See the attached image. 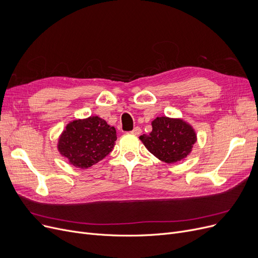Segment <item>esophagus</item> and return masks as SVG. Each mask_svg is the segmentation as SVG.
Instances as JSON below:
<instances>
[{
  "label": "esophagus",
  "mask_w": 258,
  "mask_h": 258,
  "mask_svg": "<svg viewBox=\"0 0 258 258\" xmlns=\"http://www.w3.org/2000/svg\"><path fill=\"white\" fill-rule=\"evenodd\" d=\"M131 133L133 135H136V136H138V135H140L142 133V131H141V128L139 126H136V127H134V130Z\"/></svg>",
  "instance_id": "1"
}]
</instances>
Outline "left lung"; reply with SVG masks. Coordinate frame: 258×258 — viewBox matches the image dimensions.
Here are the masks:
<instances>
[{"label": "left lung", "mask_w": 258, "mask_h": 258, "mask_svg": "<svg viewBox=\"0 0 258 258\" xmlns=\"http://www.w3.org/2000/svg\"><path fill=\"white\" fill-rule=\"evenodd\" d=\"M153 131L142 135V141L148 152L167 164L185 159L197 142L194 127L181 118L157 117L152 121Z\"/></svg>", "instance_id": "1"}]
</instances>
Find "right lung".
<instances>
[{"instance_id":"obj_1","label":"right lung","mask_w":258,"mask_h":258,"mask_svg":"<svg viewBox=\"0 0 258 258\" xmlns=\"http://www.w3.org/2000/svg\"><path fill=\"white\" fill-rule=\"evenodd\" d=\"M117 140L116 130L98 116L73 120L59 136L57 150L75 167L86 169L110 154Z\"/></svg>"}]
</instances>
